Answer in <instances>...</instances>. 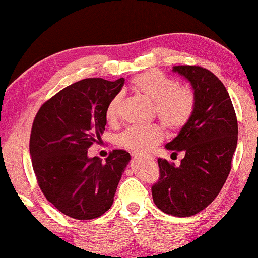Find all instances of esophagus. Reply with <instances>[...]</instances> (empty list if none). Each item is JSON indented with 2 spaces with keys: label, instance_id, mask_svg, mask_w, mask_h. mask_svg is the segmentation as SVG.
Wrapping results in <instances>:
<instances>
[{
  "label": "esophagus",
  "instance_id": "34e87169",
  "mask_svg": "<svg viewBox=\"0 0 258 258\" xmlns=\"http://www.w3.org/2000/svg\"><path fill=\"white\" fill-rule=\"evenodd\" d=\"M132 156H133V158H139V154H137V153H132Z\"/></svg>",
  "mask_w": 258,
  "mask_h": 258
}]
</instances>
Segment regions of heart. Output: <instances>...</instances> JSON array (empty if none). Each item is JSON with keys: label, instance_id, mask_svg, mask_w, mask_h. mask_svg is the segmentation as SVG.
Returning <instances> with one entry per match:
<instances>
[{"label": "heart", "instance_id": "heart-1", "mask_svg": "<svg viewBox=\"0 0 258 258\" xmlns=\"http://www.w3.org/2000/svg\"><path fill=\"white\" fill-rule=\"evenodd\" d=\"M133 91L154 103V112L170 131H179L189 122L195 110V94L188 87H180L173 79L158 70H147L131 80ZM122 94L114 96L105 109V119L115 123L120 116ZM164 138L159 125L127 127L116 137L120 147L135 153H147Z\"/></svg>", "mask_w": 258, "mask_h": 258}]
</instances>
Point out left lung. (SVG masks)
<instances>
[{"label":"left lung","mask_w":258,"mask_h":258,"mask_svg":"<svg viewBox=\"0 0 258 258\" xmlns=\"http://www.w3.org/2000/svg\"><path fill=\"white\" fill-rule=\"evenodd\" d=\"M172 70L190 82L195 110L166 144L184 158L179 166L158 159L160 177L152 194L165 214L190 217L206 209L226 183L238 143V121L227 88L210 70L198 65H177Z\"/></svg>","instance_id":"left-lung-1"}]
</instances>
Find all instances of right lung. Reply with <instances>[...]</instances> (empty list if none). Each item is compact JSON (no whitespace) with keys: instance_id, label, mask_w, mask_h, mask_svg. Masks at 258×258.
<instances>
[{"instance_id":"1","label":"right lung","mask_w":258,"mask_h":258,"mask_svg":"<svg viewBox=\"0 0 258 258\" xmlns=\"http://www.w3.org/2000/svg\"><path fill=\"white\" fill-rule=\"evenodd\" d=\"M125 79H85L43 103L30 136L32 168L46 199L75 220H93L112 205L121 176L131 160L112 150L105 162L87 150L105 130V109Z\"/></svg>"}]
</instances>
